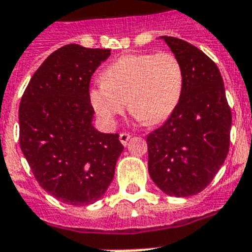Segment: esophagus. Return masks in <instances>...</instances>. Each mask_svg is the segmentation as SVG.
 <instances>
[{"instance_id": "34e87169", "label": "esophagus", "mask_w": 252, "mask_h": 252, "mask_svg": "<svg viewBox=\"0 0 252 252\" xmlns=\"http://www.w3.org/2000/svg\"><path fill=\"white\" fill-rule=\"evenodd\" d=\"M130 137H132V136H130L129 133H120L119 139H120V142H122V145L126 146V142H128V141H129Z\"/></svg>"}]
</instances>
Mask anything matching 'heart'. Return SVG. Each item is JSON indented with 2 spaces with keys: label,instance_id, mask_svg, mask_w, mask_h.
<instances>
[{
  "label": "heart",
  "instance_id": "heart-1",
  "mask_svg": "<svg viewBox=\"0 0 252 252\" xmlns=\"http://www.w3.org/2000/svg\"><path fill=\"white\" fill-rule=\"evenodd\" d=\"M183 90L181 63L170 52L122 56L102 74V83L92 87V107L106 126H114L128 103L129 113L147 126L172 115Z\"/></svg>",
  "mask_w": 252,
  "mask_h": 252
}]
</instances>
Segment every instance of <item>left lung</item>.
Listing matches in <instances>:
<instances>
[{"label":"left lung","instance_id":"8db88e82","mask_svg":"<svg viewBox=\"0 0 252 252\" xmlns=\"http://www.w3.org/2000/svg\"><path fill=\"white\" fill-rule=\"evenodd\" d=\"M160 38L181 63L183 90L169 119L147 136L149 173L166 194L188 197L208 187L223 165L232 113L214 61L183 39Z\"/></svg>","mask_w":252,"mask_h":252}]
</instances>
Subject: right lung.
I'll return each mask as SVG.
<instances>
[{"instance_id":"obj_1","label":"right lung","mask_w":252,"mask_h":252,"mask_svg":"<svg viewBox=\"0 0 252 252\" xmlns=\"http://www.w3.org/2000/svg\"><path fill=\"white\" fill-rule=\"evenodd\" d=\"M110 50L66 44L33 74L19 107L20 149L44 191L83 206L100 200L124 147L92 124L90 82Z\"/></svg>"}]
</instances>
